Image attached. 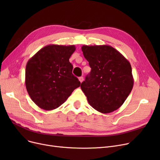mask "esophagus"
Segmentation results:
<instances>
[{
	"mask_svg": "<svg viewBox=\"0 0 160 160\" xmlns=\"http://www.w3.org/2000/svg\"><path fill=\"white\" fill-rule=\"evenodd\" d=\"M78 79H79V81H80L81 83L83 81V77H79V78H78Z\"/></svg>",
	"mask_w": 160,
	"mask_h": 160,
	"instance_id": "esophagus-1",
	"label": "esophagus"
}]
</instances>
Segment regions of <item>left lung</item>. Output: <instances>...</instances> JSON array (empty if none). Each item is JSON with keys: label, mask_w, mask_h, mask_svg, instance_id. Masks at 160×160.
Listing matches in <instances>:
<instances>
[{"label": "left lung", "mask_w": 160, "mask_h": 160, "mask_svg": "<svg viewBox=\"0 0 160 160\" xmlns=\"http://www.w3.org/2000/svg\"><path fill=\"white\" fill-rule=\"evenodd\" d=\"M82 50L91 68L80 86L89 104L102 113L117 110L133 88L130 62L110 45H83Z\"/></svg>", "instance_id": "left-lung-1"}]
</instances>
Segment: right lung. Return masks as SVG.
<instances>
[{
    "mask_svg": "<svg viewBox=\"0 0 160 160\" xmlns=\"http://www.w3.org/2000/svg\"><path fill=\"white\" fill-rule=\"evenodd\" d=\"M75 50L74 45H48L28 61L25 85L31 99L40 108L54 110L80 86L69 62Z\"/></svg>",
    "mask_w": 160,
    "mask_h": 160,
    "instance_id": "obj_1",
    "label": "right lung"
}]
</instances>
